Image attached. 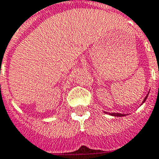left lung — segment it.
<instances>
[{
    "mask_svg": "<svg viewBox=\"0 0 159 159\" xmlns=\"http://www.w3.org/2000/svg\"><path fill=\"white\" fill-rule=\"evenodd\" d=\"M147 97H148V95L145 97V98L143 99V103H144L145 100L147 99ZM110 114L112 115V116H117V117H122V116H125V114H122V113H117V112H113V113H110Z\"/></svg>",
    "mask_w": 159,
    "mask_h": 159,
    "instance_id": "8db88e82",
    "label": "left lung"
}]
</instances>
